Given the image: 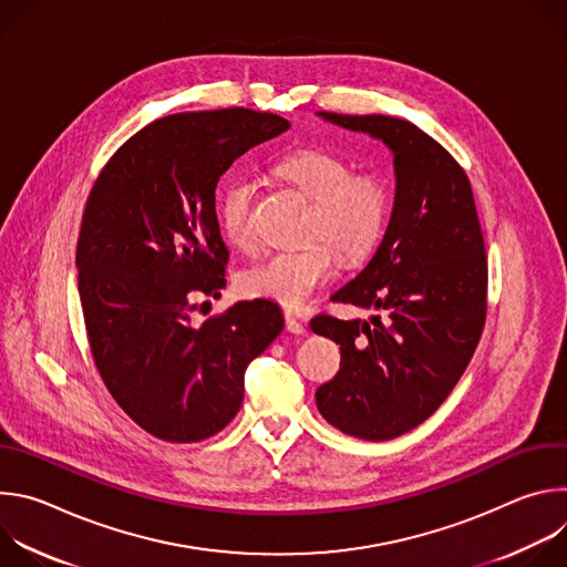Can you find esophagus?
Returning <instances> with one entry per match:
<instances>
[{"label": "esophagus", "mask_w": 567, "mask_h": 567, "mask_svg": "<svg viewBox=\"0 0 567 567\" xmlns=\"http://www.w3.org/2000/svg\"><path fill=\"white\" fill-rule=\"evenodd\" d=\"M285 328H287V332H291V334H305V332H307L305 322L298 320L293 313H285Z\"/></svg>", "instance_id": "34e87169"}]
</instances>
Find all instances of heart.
<instances>
[{
	"mask_svg": "<svg viewBox=\"0 0 567 567\" xmlns=\"http://www.w3.org/2000/svg\"><path fill=\"white\" fill-rule=\"evenodd\" d=\"M276 173L313 202L307 237L318 245L278 254L241 271L237 289L247 298L302 309L337 271L339 260L332 248L346 262H357L374 249L388 221L390 190L381 175L352 173L346 156L318 147H302L282 156ZM254 208L256 186L251 179H233L221 190L217 217L230 247L249 249L254 245Z\"/></svg>",
	"mask_w": 567,
	"mask_h": 567,
	"instance_id": "heart-1",
	"label": "heart"
}]
</instances>
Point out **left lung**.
<instances>
[{"instance_id": "left-lung-1", "label": "left lung", "mask_w": 567, "mask_h": 567, "mask_svg": "<svg viewBox=\"0 0 567 567\" xmlns=\"http://www.w3.org/2000/svg\"><path fill=\"white\" fill-rule=\"evenodd\" d=\"M381 141L394 202L379 249L332 300L370 318L316 316L311 330L341 346V368L316 406L346 435L383 442L429 420L466 370L487 316V256L468 177L417 125L394 116L316 112Z\"/></svg>"}]
</instances>
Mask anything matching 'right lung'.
<instances>
[{
  "label": "right lung",
  "instance_id": "right-lung-1",
  "mask_svg": "<svg viewBox=\"0 0 567 567\" xmlns=\"http://www.w3.org/2000/svg\"><path fill=\"white\" fill-rule=\"evenodd\" d=\"M289 127L245 107L164 116L110 158L90 193L75 269L92 354L118 406L158 440L219 433L245 399V370L285 328L267 300L235 302L199 328L190 311L226 285L219 177Z\"/></svg>",
  "mask_w": 567,
  "mask_h": 567
}]
</instances>
